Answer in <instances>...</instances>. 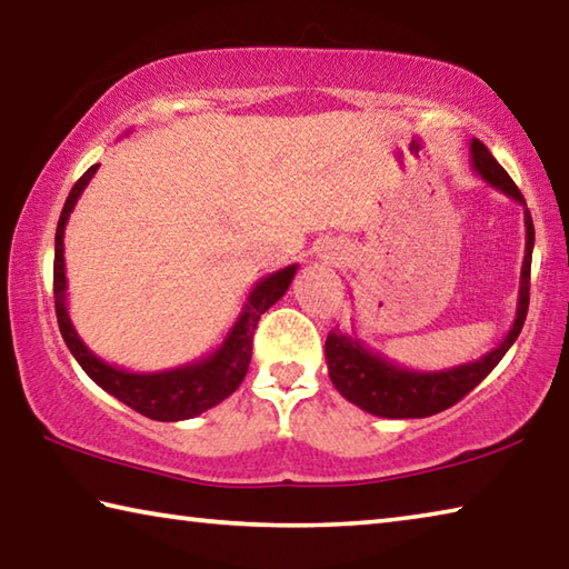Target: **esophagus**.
Returning <instances> with one entry per match:
<instances>
[{"label":"esophagus","instance_id":"obj_1","mask_svg":"<svg viewBox=\"0 0 569 569\" xmlns=\"http://www.w3.org/2000/svg\"><path fill=\"white\" fill-rule=\"evenodd\" d=\"M323 258H326V261H330V263H338V261H343V251L336 249V246H328Z\"/></svg>","mask_w":569,"mask_h":569}]
</instances>
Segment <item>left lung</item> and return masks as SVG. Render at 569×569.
Wrapping results in <instances>:
<instances>
[{"mask_svg":"<svg viewBox=\"0 0 569 569\" xmlns=\"http://www.w3.org/2000/svg\"><path fill=\"white\" fill-rule=\"evenodd\" d=\"M470 167L478 171V177L490 183L492 189L510 196L525 209V258L520 271V291L515 320L508 333L495 346L490 353H485L470 363L442 368V370H412L398 366L396 360L378 353L370 348L358 333H328L326 340V363L328 376L333 380L336 390L346 400L353 402L360 410L378 418H428L440 410H448L462 400L468 392L488 378L490 370L500 363L510 346L518 340L520 330L528 318L530 306V266L535 249V226L522 193L515 181L508 177L492 153L482 141H470Z\"/></svg>","mask_w":569,"mask_h":569,"instance_id":"left-lung-1","label":"left lung"}]
</instances>
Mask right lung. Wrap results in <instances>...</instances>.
<instances>
[{
  "label": "right lung",
  "instance_id": "add662e5",
  "mask_svg": "<svg viewBox=\"0 0 569 569\" xmlns=\"http://www.w3.org/2000/svg\"><path fill=\"white\" fill-rule=\"evenodd\" d=\"M99 169L91 167L84 177H81L67 196L64 209H61L57 236H54V308L61 338H64L71 356L77 358V363L84 368V373L94 380L99 388H104L109 396L121 400L123 406L141 412L151 420L161 422H177L201 416L203 410L219 406L231 392L241 386V380L249 373L251 363V343H253V330L258 326L268 308L276 301H281L286 296L288 286H291L293 276L298 271V263L286 266L281 271L268 273L258 281L246 303L241 308L239 318L226 333L223 343L211 350L209 356L191 363L159 370V373H131L101 360L97 353H91L84 340L79 338L74 323L69 318L67 308V271H64V229L71 211L79 201L81 191L87 189L89 181L94 179Z\"/></svg>",
  "mask_w": 569,
  "mask_h": 569
}]
</instances>
